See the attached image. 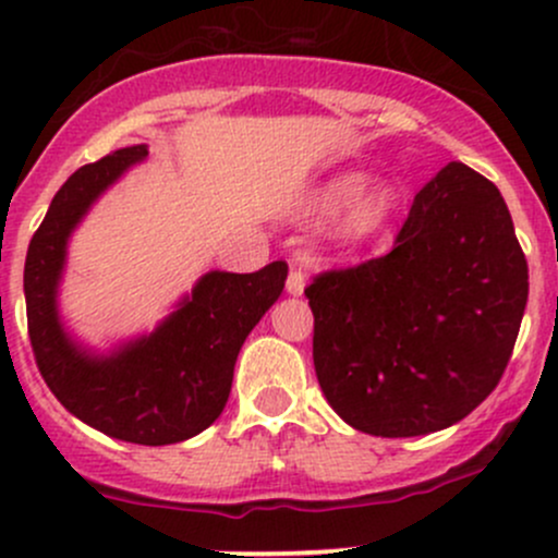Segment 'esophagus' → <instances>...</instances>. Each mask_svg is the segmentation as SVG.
I'll return each instance as SVG.
<instances>
[{
  "label": "esophagus",
  "instance_id": "obj_1",
  "mask_svg": "<svg viewBox=\"0 0 558 558\" xmlns=\"http://www.w3.org/2000/svg\"><path fill=\"white\" fill-rule=\"evenodd\" d=\"M304 286H307V278H304L302 267H291L289 280H286V291H289L291 296H302Z\"/></svg>",
  "mask_w": 558,
  "mask_h": 558
}]
</instances>
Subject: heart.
<instances>
[{
  "label": "heart",
  "instance_id": "b5f03b06",
  "mask_svg": "<svg viewBox=\"0 0 558 558\" xmlns=\"http://www.w3.org/2000/svg\"><path fill=\"white\" fill-rule=\"evenodd\" d=\"M371 187V174L357 169L336 171L310 193V211L330 217L344 208L339 241L347 248H360L389 228L397 211V198L389 187Z\"/></svg>",
  "mask_w": 558,
  "mask_h": 558
}]
</instances>
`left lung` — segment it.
Returning <instances> with one entry per match:
<instances>
[{"mask_svg":"<svg viewBox=\"0 0 558 558\" xmlns=\"http://www.w3.org/2000/svg\"><path fill=\"white\" fill-rule=\"evenodd\" d=\"M527 291L504 195L450 161L415 195L387 256L320 272L304 289L328 405L373 437L458 424L498 387Z\"/></svg>","mask_w":558,"mask_h":558,"instance_id":"8db88e82","label":"left lung"}]
</instances>
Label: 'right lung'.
<instances>
[{
	"label": "right lung",
	"instance_id": "1",
	"mask_svg": "<svg viewBox=\"0 0 558 558\" xmlns=\"http://www.w3.org/2000/svg\"><path fill=\"white\" fill-rule=\"evenodd\" d=\"M145 156L148 145H132L73 171L31 238L23 291L36 365L60 405L108 437L158 448L219 418L238 352L278 302L289 265L272 262L246 275L211 269L153 333L108 354L73 341L58 312L69 238L89 206Z\"/></svg>",
	"mask_w": 558,
	"mask_h": 558
}]
</instances>
